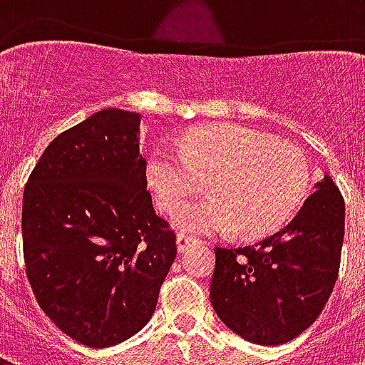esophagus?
Here are the masks:
<instances>
[{
	"mask_svg": "<svg viewBox=\"0 0 365 365\" xmlns=\"http://www.w3.org/2000/svg\"><path fill=\"white\" fill-rule=\"evenodd\" d=\"M197 245H201V240H199V238L190 237L187 232H180V235H178V248H180L182 252L183 250H187L190 246H197Z\"/></svg>",
	"mask_w": 365,
	"mask_h": 365,
	"instance_id": "1",
	"label": "esophagus"
}]
</instances>
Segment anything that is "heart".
Instances as JSON below:
<instances>
[{
	"label": "heart",
	"instance_id": "1",
	"mask_svg": "<svg viewBox=\"0 0 365 365\" xmlns=\"http://www.w3.org/2000/svg\"><path fill=\"white\" fill-rule=\"evenodd\" d=\"M160 203L175 211L210 183L214 197L175 213L190 232L268 237L291 221L311 185V166L297 146L238 127L215 125L185 135L180 148L160 144L148 160Z\"/></svg>",
	"mask_w": 365,
	"mask_h": 365
}]
</instances>
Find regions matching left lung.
<instances>
[{
  "instance_id": "left-lung-1",
  "label": "left lung",
  "mask_w": 365,
  "mask_h": 365,
  "mask_svg": "<svg viewBox=\"0 0 365 365\" xmlns=\"http://www.w3.org/2000/svg\"><path fill=\"white\" fill-rule=\"evenodd\" d=\"M344 197L329 175L295 219L254 246L215 248L211 303L232 332L262 346L289 342L313 324L336 283Z\"/></svg>"
}]
</instances>
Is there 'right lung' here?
I'll return each instance as SVG.
<instances>
[{
    "label": "right lung",
    "mask_w": 365,
    "mask_h": 365,
    "mask_svg": "<svg viewBox=\"0 0 365 365\" xmlns=\"http://www.w3.org/2000/svg\"><path fill=\"white\" fill-rule=\"evenodd\" d=\"M138 127V113H93L46 146L23 193V258L38 307L91 348L150 321L178 252L146 190Z\"/></svg>",
    "instance_id": "obj_1"
}]
</instances>
